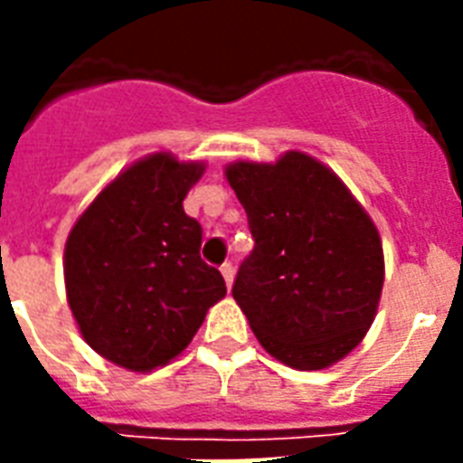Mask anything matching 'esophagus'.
I'll return each mask as SVG.
<instances>
[{"label":"esophagus","instance_id":"34e87169","mask_svg":"<svg viewBox=\"0 0 463 463\" xmlns=\"http://www.w3.org/2000/svg\"><path fill=\"white\" fill-rule=\"evenodd\" d=\"M221 274H223V279H225V286L231 288V286H232V276H235V267H232L231 261H225L223 267H221Z\"/></svg>","mask_w":463,"mask_h":463}]
</instances>
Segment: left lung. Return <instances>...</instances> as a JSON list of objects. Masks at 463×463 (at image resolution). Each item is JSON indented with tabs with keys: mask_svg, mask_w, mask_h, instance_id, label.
Returning a JSON list of instances; mask_svg holds the SVG:
<instances>
[{
	"mask_svg": "<svg viewBox=\"0 0 463 463\" xmlns=\"http://www.w3.org/2000/svg\"><path fill=\"white\" fill-rule=\"evenodd\" d=\"M254 250L232 298L254 336L296 370H322L363 341L384 283L380 232L319 160L288 151L274 165L225 167Z\"/></svg>",
	"mask_w": 463,
	"mask_h": 463,
	"instance_id": "8db88e82",
	"label": "left lung"
}]
</instances>
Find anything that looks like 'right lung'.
<instances>
[{
    "label": "right lung",
    "instance_id": "1",
    "mask_svg": "<svg viewBox=\"0 0 463 463\" xmlns=\"http://www.w3.org/2000/svg\"><path fill=\"white\" fill-rule=\"evenodd\" d=\"M202 173V163L148 156L115 177L69 232V307L86 344L115 365H165L225 296L221 271L199 254L202 225L182 209Z\"/></svg>",
    "mask_w": 463,
    "mask_h": 463
}]
</instances>
